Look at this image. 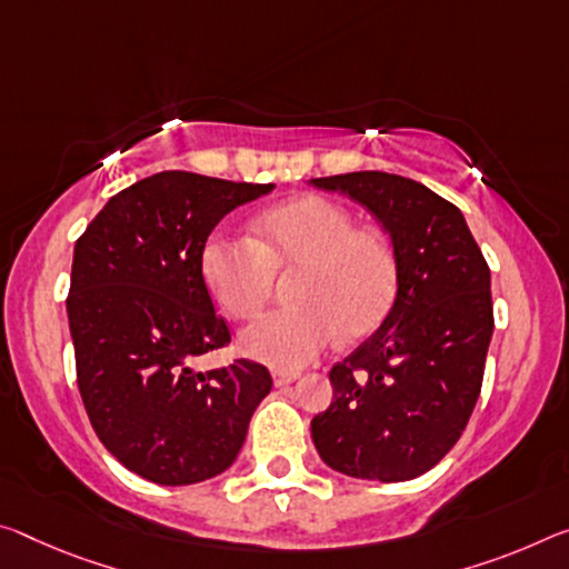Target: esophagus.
<instances>
[{"mask_svg": "<svg viewBox=\"0 0 569 569\" xmlns=\"http://www.w3.org/2000/svg\"><path fill=\"white\" fill-rule=\"evenodd\" d=\"M296 380H299V372H273V385L276 387L293 385Z\"/></svg>", "mask_w": 569, "mask_h": 569, "instance_id": "1", "label": "esophagus"}]
</instances>
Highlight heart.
I'll return each mask as SVG.
<instances>
[{"instance_id":"1","label":"heart","mask_w":569,"mask_h":569,"mask_svg":"<svg viewBox=\"0 0 569 569\" xmlns=\"http://www.w3.org/2000/svg\"><path fill=\"white\" fill-rule=\"evenodd\" d=\"M299 268L296 309L276 311L240 331L246 357L296 372L339 337L359 339L380 327L398 296V252L377 228L357 224L345 204L299 197L256 220V240L214 232L202 248V276L214 303L232 319L263 309L276 270Z\"/></svg>"}]
</instances>
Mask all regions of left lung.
<instances>
[{"label": "left lung", "mask_w": 569, "mask_h": 569, "mask_svg": "<svg viewBox=\"0 0 569 569\" xmlns=\"http://www.w3.org/2000/svg\"><path fill=\"white\" fill-rule=\"evenodd\" d=\"M365 204L398 252L382 327L331 367L333 400L311 420L321 461L365 481H410L461 438L493 333L491 273L463 212L387 171L311 179Z\"/></svg>", "instance_id": "8db88e82"}]
</instances>
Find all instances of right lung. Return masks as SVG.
I'll return each instance as SVG.
<instances>
[{
    "mask_svg": "<svg viewBox=\"0 0 569 569\" xmlns=\"http://www.w3.org/2000/svg\"><path fill=\"white\" fill-rule=\"evenodd\" d=\"M270 189L159 171L113 194L76 242L68 321L80 398L108 453L141 479L189 486L228 471L273 387L248 359L192 367L230 341L204 286V242Z\"/></svg>",
    "mask_w": 569,
    "mask_h": 569,
    "instance_id": "add662e5",
    "label": "right lung"
}]
</instances>
